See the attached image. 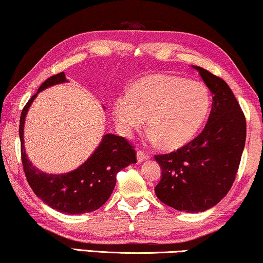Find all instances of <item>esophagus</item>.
<instances>
[{"mask_svg": "<svg viewBox=\"0 0 263 263\" xmlns=\"http://www.w3.org/2000/svg\"><path fill=\"white\" fill-rule=\"evenodd\" d=\"M136 158H138V161H139V163H141V161L146 160L147 158H148V156H146V154L143 153L142 151H138V152H136Z\"/></svg>", "mask_w": 263, "mask_h": 263, "instance_id": "34e87169", "label": "esophagus"}]
</instances>
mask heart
Wrapping results in <instances>:
<instances>
[{
	"mask_svg": "<svg viewBox=\"0 0 263 263\" xmlns=\"http://www.w3.org/2000/svg\"><path fill=\"white\" fill-rule=\"evenodd\" d=\"M211 93L200 81L170 74H154L135 82L114 100L115 123L125 136L145 123L148 139L166 149L188 145L207 121Z\"/></svg>",
	"mask_w": 263,
	"mask_h": 263,
	"instance_id": "b5f03b06",
	"label": "heart"
}]
</instances>
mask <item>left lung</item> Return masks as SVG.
I'll list each match as a JSON object with an SVG mask.
<instances>
[{"mask_svg": "<svg viewBox=\"0 0 263 263\" xmlns=\"http://www.w3.org/2000/svg\"><path fill=\"white\" fill-rule=\"evenodd\" d=\"M212 93L206 127L188 145L156 156L161 179L154 192L167 206L188 213L207 211L220 202L235 182L246 145V117L222 79L193 66Z\"/></svg>", "mask_w": 263, "mask_h": 263, "instance_id": "1", "label": "left lung"}]
</instances>
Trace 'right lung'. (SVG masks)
Here are the masks:
<instances>
[{"label": "right lung", "instance_id": "right-lung-1", "mask_svg": "<svg viewBox=\"0 0 263 263\" xmlns=\"http://www.w3.org/2000/svg\"><path fill=\"white\" fill-rule=\"evenodd\" d=\"M66 81L63 71L50 77L23 109L19 127L21 160L28 184L43 202L61 213H89L106 202L116 185L117 174L128 165L136 163V154L124 138L105 134L92 156L73 171L52 175L38 170L32 165L27 159L24 146V124L27 111L39 92Z\"/></svg>", "mask_w": 263, "mask_h": 263}]
</instances>
